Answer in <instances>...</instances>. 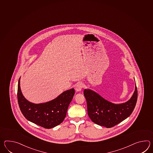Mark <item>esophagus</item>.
I'll use <instances>...</instances> for the list:
<instances>
[{
    "label": "esophagus",
    "mask_w": 153,
    "mask_h": 153,
    "mask_svg": "<svg viewBox=\"0 0 153 153\" xmlns=\"http://www.w3.org/2000/svg\"><path fill=\"white\" fill-rule=\"evenodd\" d=\"M83 88V85L81 82H78L77 83V85L75 87V90L76 92H79L82 90V89Z\"/></svg>",
    "instance_id": "obj_1"
}]
</instances>
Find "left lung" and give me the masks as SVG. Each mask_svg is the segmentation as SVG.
<instances>
[{"label":"left lung","instance_id":"1","mask_svg":"<svg viewBox=\"0 0 153 153\" xmlns=\"http://www.w3.org/2000/svg\"><path fill=\"white\" fill-rule=\"evenodd\" d=\"M83 94L87 101L89 118L96 124L107 128L116 126L129 116L136 106L138 97L136 85L131 98L120 104L108 102L90 89H85Z\"/></svg>","mask_w":153,"mask_h":153}]
</instances>
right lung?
<instances>
[{
	"label": "right lung",
	"mask_w": 153,
	"mask_h": 153,
	"mask_svg": "<svg viewBox=\"0 0 153 153\" xmlns=\"http://www.w3.org/2000/svg\"><path fill=\"white\" fill-rule=\"evenodd\" d=\"M20 79L17 87V100L21 111L26 119L45 128H51L64 121L75 94L74 88L68 90L56 98L45 103L36 104L25 98L20 86Z\"/></svg>",
	"instance_id": "add662e5"
}]
</instances>
